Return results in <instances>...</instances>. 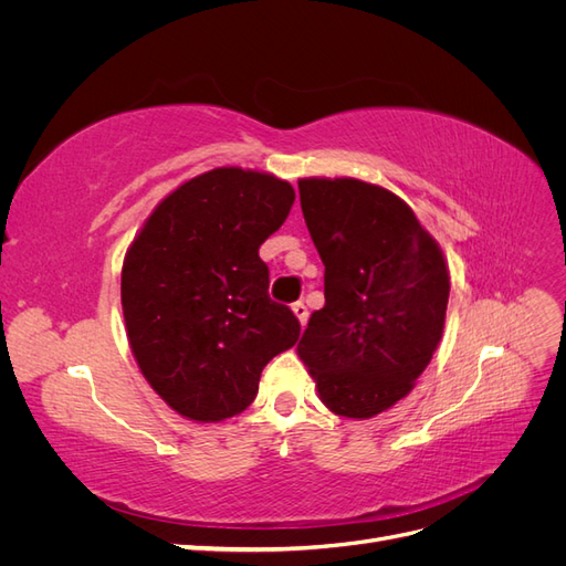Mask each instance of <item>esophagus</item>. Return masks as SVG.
Instances as JSON below:
<instances>
[{"mask_svg": "<svg viewBox=\"0 0 566 566\" xmlns=\"http://www.w3.org/2000/svg\"><path fill=\"white\" fill-rule=\"evenodd\" d=\"M293 314L297 316L300 325L304 328L306 321H310V310H306V304H304V302H295V304H293Z\"/></svg>", "mask_w": 566, "mask_h": 566, "instance_id": "1", "label": "esophagus"}]
</instances>
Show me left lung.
Returning <instances> with one entry per match:
<instances>
[{"instance_id": "8db88e82", "label": "left lung", "mask_w": 566, "mask_h": 566, "mask_svg": "<svg viewBox=\"0 0 566 566\" xmlns=\"http://www.w3.org/2000/svg\"><path fill=\"white\" fill-rule=\"evenodd\" d=\"M325 306L297 345L321 401L366 420L416 387L447 321L449 266L408 205L358 179H300Z\"/></svg>"}]
</instances>
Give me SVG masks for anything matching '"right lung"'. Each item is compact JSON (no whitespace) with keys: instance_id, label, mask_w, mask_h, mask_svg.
<instances>
[{"instance_id":"right-lung-1","label":"right lung","mask_w":566,"mask_h":566,"mask_svg":"<svg viewBox=\"0 0 566 566\" xmlns=\"http://www.w3.org/2000/svg\"><path fill=\"white\" fill-rule=\"evenodd\" d=\"M293 202L283 179L217 167L169 193L127 250L119 293L129 347L179 416H238L264 366L297 342L300 321L269 297L260 260Z\"/></svg>"}]
</instances>
